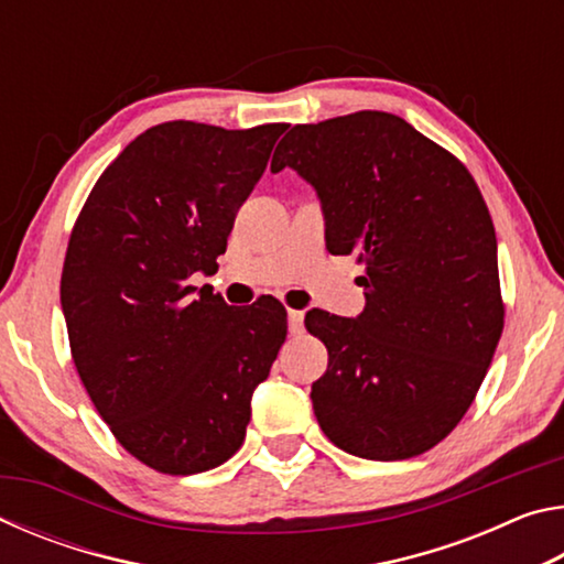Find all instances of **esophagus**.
Instances as JSON below:
<instances>
[{
  "mask_svg": "<svg viewBox=\"0 0 564 564\" xmlns=\"http://www.w3.org/2000/svg\"><path fill=\"white\" fill-rule=\"evenodd\" d=\"M289 330L291 336H301L303 333V311H289Z\"/></svg>",
  "mask_w": 564,
  "mask_h": 564,
  "instance_id": "34e87169",
  "label": "esophagus"
}]
</instances>
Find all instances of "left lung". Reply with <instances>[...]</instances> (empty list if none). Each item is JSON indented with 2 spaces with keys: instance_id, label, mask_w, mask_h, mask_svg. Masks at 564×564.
Here are the masks:
<instances>
[{
  "instance_id": "left-lung-1",
  "label": "left lung",
  "mask_w": 564,
  "mask_h": 564,
  "mask_svg": "<svg viewBox=\"0 0 564 564\" xmlns=\"http://www.w3.org/2000/svg\"><path fill=\"white\" fill-rule=\"evenodd\" d=\"M316 188L326 248L358 256V318L305 313L328 348L311 388L321 431L366 460H405L453 433L505 326L498 241L470 171L388 111L299 123L271 171Z\"/></svg>"
}]
</instances>
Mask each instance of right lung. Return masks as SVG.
Instances as JSON below:
<instances>
[{"label":"right lung","mask_w":564,"mask_h":564,"mask_svg":"<svg viewBox=\"0 0 564 564\" xmlns=\"http://www.w3.org/2000/svg\"><path fill=\"white\" fill-rule=\"evenodd\" d=\"M285 123L166 121L104 169L72 228L62 311L84 388L123 451L164 475L226 463L289 321L273 295L234 308L216 273L238 208Z\"/></svg>","instance_id":"right-lung-1"}]
</instances>
